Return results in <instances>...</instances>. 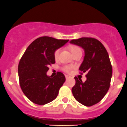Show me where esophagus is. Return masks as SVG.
Listing matches in <instances>:
<instances>
[{
    "instance_id": "1",
    "label": "esophagus",
    "mask_w": 127,
    "mask_h": 127,
    "mask_svg": "<svg viewBox=\"0 0 127 127\" xmlns=\"http://www.w3.org/2000/svg\"><path fill=\"white\" fill-rule=\"evenodd\" d=\"M65 77H66V79H67L70 78V77H71V76H69V75H65Z\"/></svg>"
}]
</instances>
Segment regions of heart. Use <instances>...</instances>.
<instances>
[{
	"instance_id": "heart-1",
	"label": "heart",
	"mask_w": 127,
	"mask_h": 127,
	"mask_svg": "<svg viewBox=\"0 0 127 127\" xmlns=\"http://www.w3.org/2000/svg\"><path fill=\"white\" fill-rule=\"evenodd\" d=\"M70 51H71L72 55H74L76 53L78 52V51H81V49H80L79 47H77V46H71V47L70 48ZM60 53V49H58V50H56V51H55V54H54V56H55V59L58 58ZM72 68V66H65L64 67H63V70L65 71V72H69L70 71H71V69Z\"/></svg>"
}]
</instances>
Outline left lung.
<instances>
[{
    "mask_svg": "<svg viewBox=\"0 0 127 127\" xmlns=\"http://www.w3.org/2000/svg\"><path fill=\"white\" fill-rule=\"evenodd\" d=\"M70 43L84 50V57L79 71L87 72L86 81L75 77L76 84L72 88L76 100L85 106L99 102L107 92L112 76V67L109 54L104 45L93 38H81Z\"/></svg>",
    "mask_w": 127,
    "mask_h": 127,
    "instance_id": "8db88e82",
    "label": "left lung"
}]
</instances>
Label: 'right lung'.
<instances>
[{
	"mask_svg": "<svg viewBox=\"0 0 127 127\" xmlns=\"http://www.w3.org/2000/svg\"><path fill=\"white\" fill-rule=\"evenodd\" d=\"M49 36L36 39L28 46L18 67L20 85L30 100L45 105L55 100L66 81L62 72L54 77L46 74L48 66L55 63V51L68 42Z\"/></svg>",
	"mask_w": 127,
	"mask_h": 127,
	"instance_id": "add662e5",
	"label": "right lung"
}]
</instances>
